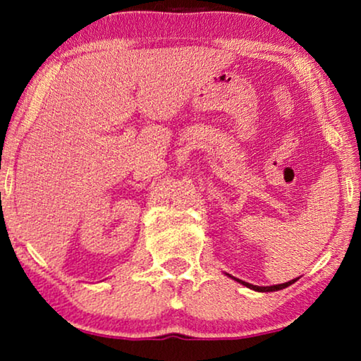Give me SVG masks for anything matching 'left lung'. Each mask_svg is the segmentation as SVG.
I'll list each match as a JSON object with an SVG mask.
<instances>
[{
	"label": "left lung",
	"instance_id": "8db88e82",
	"mask_svg": "<svg viewBox=\"0 0 361 361\" xmlns=\"http://www.w3.org/2000/svg\"><path fill=\"white\" fill-rule=\"evenodd\" d=\"M236 281H240V279H236ZM295 281H298V279H293V281H289V283L276 284V286H264V288H263V286H253V284H250V283H245V281H240V283L243 284V286H246V288H250V289H253V290H258V293H273V290H279V289L288 288V286L295 283Z\"/></svg>",
	"mask_w": 361,
	"mask_h": 361
}]
</instances>
